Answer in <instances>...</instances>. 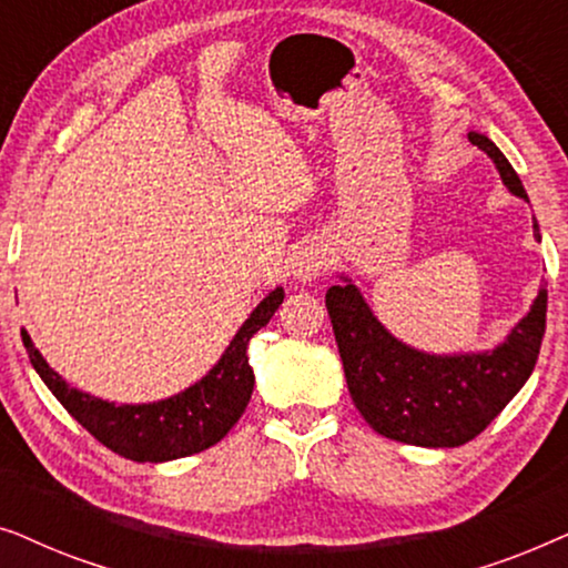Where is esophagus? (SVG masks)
Returning <instances> with one entry per match:
<instances>
[{"label":"esophagus","mask_w":568,"mask_h":568,"mask_svg":"<svg viewBox=\"0 0 568 568\" xmlns=\"http://www.w3.org/2000/svg\"><path fill=\"white\" fill-rule=\"evenodd\" d=\"M325 266H328V255H325L323 247L305 245V247H300L297 255H294L292 276L297 278L300 284H310L323 274Z\"/></svg>","instance_id":"obj_1"}]
</instances>
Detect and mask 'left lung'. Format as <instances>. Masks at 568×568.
I'll use <instances>...</instances> for the list:
<instances>
[{
	"label": "left lung",
	"mask_w": 568,
	"mask_h": 568,
	"mask_svg": "<svg viewBox=\"0 0 568 568\" xmlns=\"http://www.w3.org/2000/svg\"><path fill=\"white\" fill-rule=\"evenodd\" d=\"M488 154L511 196L527 201L525 185L486 134L468 131ZM532 235L540 227L532 220ZM325 292L333 333L354 406L372 429L416 447H460L478 437L530 379L546 333L548 290L507 338L486 352L429 354L395 338L346 274Z\"/></svg>",
	"instance_id": "8db88e82"
}]
</instances>
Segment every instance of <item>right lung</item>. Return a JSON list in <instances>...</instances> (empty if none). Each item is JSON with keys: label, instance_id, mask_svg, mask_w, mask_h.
Masks as SVG:
<instances>
[{"label": "right lung", "instance_id": "1", "mask_svg": "<svg viewBox=\"0 0 568 568\" xmlns=\"http://www.w3.org/2000/svg\"><path fill=\"white\" fill-rule=\"evenodd\" d=\"M282 302L284 290L276 286L247 315L220 362L199 383L152 403H121L119 406L113 400L77 390L57 369L49 367L26 328L20 331V336L28 348L30 364L41 375L45 387L100 445L134 463H168L204 453L243 416L255 385V375L247 364V344L271 321Z\"/></svg>", "mask_w": 568, "mask_h": 568}]
</instances>
